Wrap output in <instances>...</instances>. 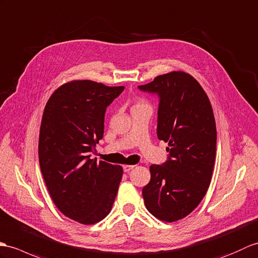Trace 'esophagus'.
Returning a JSON list of instances; mask_svg holds the SVG:
<instances>
[{
  "mask_svg": "<svg viewBox=\"0 0 258 258\" xmlns=\"http://www.w3.org/2000/svg\"><path fill=\"white\" fill-rule=\"evenodd\" d=\"M134 165H125V166H123V170L125 171V172H128V171H131L132 169L134 168Z\"/></svg>",
  "mask_w": 258,
  "mask_h": 258,
  "instance_id": "esophagus-1",
  "label": "esophagus"
}]
</instances>
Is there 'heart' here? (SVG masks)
Wrapping results in <instances>:
<instances>
[{
	"label": "heart",
	"mask_w": 258,
	"mask_h": 258,
	"mask_svg": "<svg viewBox=\"0 0 258 258\" xmlns=\"http://www.w3.org/2000/svg\"><path fill=\"white\" fill-rule=\"evenodd\" d=\"M145 106H149V104L144 99H139L135 101V103H134L133 107H132V110L139 109V107H145Z\"/></svg>",
	"instance_id": "obj_1"
}]
</instances>
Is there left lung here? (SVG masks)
<instances>
[{
    "mask_svg": "<svg viewBox=\"0 0 258 258\" xmlns=\"http://www.w3.org/2000/svg\"><path fill=\"white\" fill-rule=\"evenodd\" d=\"M141 91L159 98L157 136L168 143V159L152 165L151 181L143 188L147 210L165 222L192 212L211 182L217 152V127L205 90L182 71L158 76Z\"/></svg>",
    "mask_w": 258,
    "mask_h": 258,
    "instance_id": "8db88e82",
    "label": "left lung"
}]
</instances>
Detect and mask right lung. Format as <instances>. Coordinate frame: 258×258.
<instances>
[{
  "mask_svg": "<svg viewBox=\"0 0 258 258\" xmlns=\"http://www.w3.org/2000/svg\"><path fill=\"white\" fill-rule=\"evenodd\" d=\"M123 90L76 80L58 88L45 106L40 170L56 207L82 224L100 222L110 213L123 176L121 166L90 158L103 137L106 107Z\"/></svg>",
  "mask_w": 258,
  "mask_h": 258,
  "instance_id": "add662e5",
  "label": "right lung"
}]
</instances>
